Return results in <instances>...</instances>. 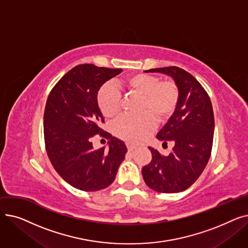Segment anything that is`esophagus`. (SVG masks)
<instances>
[{
    "instance_id": "obj_1",
    "label": "esophagus",
    "mask_w": 248,
    "mask_h": 248,
    "mask_svg": "<svg viewBox=\"0 0 248 248\" xmlns=\"http://www.w3.org/2000/svg\"><path fill=\"white\" fill-rule=\"evenodd\" d=\"M125 146H126V148H127V150H128V151H133V150H135V149L137 148V146H136V145L129 144V142H126Z\"/></svg>"
}]
</instances>
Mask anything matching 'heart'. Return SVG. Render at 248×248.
<instances>
[{
    "mask_svg": "<svg viewBox=\"0 0 248 248\" xmlns=\"http://www.w3.org/2000/svg\"><path fill=\"white\" fill-rule=\"evenodd\" d=\"M124 93L139 97L137 116H124L113 124L114 135L128 142H139L154 129V121L163 124L171 119L180 100V88L173 79L136 73L119 81ZM97 106L107 119H114L122 111L123 98L111 86H102L97 93Z\"/></svg>",
    "mask_w": 248,
    "mask_h": 248,
    "instance_id": "heart-1",
    "label": "heart"
}]
</instances>
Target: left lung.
Wrapping results in <instances>:
<instances>
[{"instance_id": "1", "label": "left lung", "mask_w": 248, "mask_h": 248, "mask_svg": "<svg viewBox=\"0 0 248 248\" xmlns=\"http://www.w3.org/2000/svg\"><path fill=\"white\" fill-rule=\"evenodd\" d=\"M174 78L180 88V100L171 119L157 138L174 142L169 155L149 148L152 161L142 168L146 184L161 193H178L192 186L210 159L214 137V113L209 95L192 74L177 66L146 70Z\"/></svg>"}]
</instances>
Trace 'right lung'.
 Returning a JSON list of instances; mask_svg holds the SVG:
<instances>
[{
	"label": "right lung",
	"instance_id": "add662e5",
	"mask_svg": "<svg viewBox=\"0 0 248 248\" xmlns=\"http://www.w3.org/2000/svg\"><path fill=\"white\" fill-rule=\"evenodd\" d=\"M123 71L79 64L52 88L44 111V140L55 171L68 184L82 191H97L114 181L124 159V141L100 127L104 123L97 106L100 86ZM95 134L109 139V149L94 150Z\"/></svg>",
	"mask_w": 248,
	"mask_h": 248
}]
</instances>
